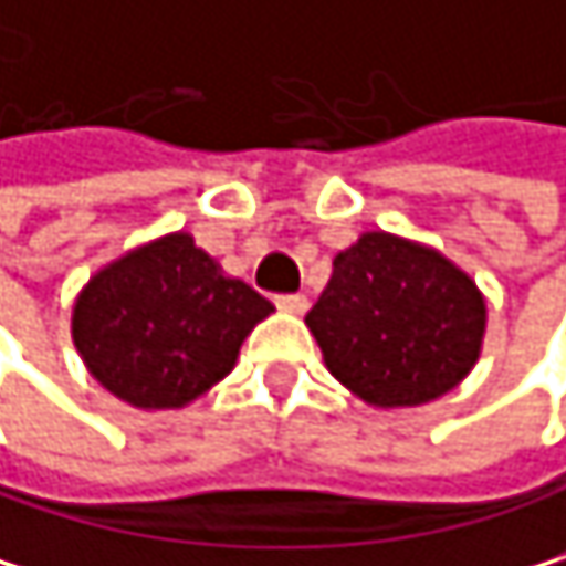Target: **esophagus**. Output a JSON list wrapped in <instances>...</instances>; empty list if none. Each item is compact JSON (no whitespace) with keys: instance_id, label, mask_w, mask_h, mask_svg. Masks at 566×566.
Returning a JSON list of instances; mask_svg holds the SVG:
<instances>
[{"instance_id":"1","label":"esophagus","mask_w":566,"mask_h":566,"mask_svg":"<svg viewBox=\"0 0 566 566\" xmlns=\"http://www.w3.org/2000/svg\"><path fill=\"white\" fill-rule=\"evenodd\" d=\"M276 306L283 310V314H303V310H306V296L303 293H280L276 296Z\"/></svg>"}]
</instances>
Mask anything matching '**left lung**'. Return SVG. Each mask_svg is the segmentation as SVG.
<instances>
[{
    "instance_id": "obj_1",
    "label": "left lung",
    "mask_w": 566,
    "mask_h": 566,
    "mask_svg": "<svg viewBox=\"0 0 566 566\" xmlns=\"http://www.w3.org/2000/svg\"><path fill=\"white\" fill-rule=\"evenodd\" d=\"M306 327L340 385L367 405L401 408L426 405L469 375L486 303L439 252L364 232L334 260Z\"/></svg>"
}]
</instances>
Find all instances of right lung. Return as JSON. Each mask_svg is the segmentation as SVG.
Here are the masks:
<instances>
[{"instance_id": "right-lung-1", "label": "right lung", "mask_w": 566, "mask_h": 566, "mask_svg": "<svg viewBox=\"0 0 566 566\" xmlns=\"http://www.w3.org/2000/svg\"><path fill=\"white\" fill-rule=\"evenodd\" d=\"M273 314L249 283L222 276L175 232L101 270L73 310L91 375L137 408H181L222 381L245 334Z\"/></svg>"}]
</instances>
